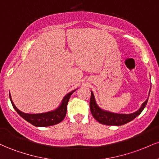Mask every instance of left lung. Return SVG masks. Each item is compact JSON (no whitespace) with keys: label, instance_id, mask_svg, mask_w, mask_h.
<instances>
[{"label":"left lung","instance_id":"8db88e82","mask_svg":"<svg viewBox=\"0 0 159 159\" xmlns=\"http://www.w3.org/2000/svg\"><path fill=\"white\" fill-rule=\"evenodd\" d=\"M149 93H150V91H149ZM147 102H148V98L142 104L141 107H140L139 110L135 111L134 113H132V114H116V113L109 112V111H104L102 109L100 108L98 106L97 104H96L94 95L92 91H91L90 107L93 116L97 120L98 123L107 125H122L132 121L134 118H136L142 112L144 107H146Z\"/></svg>","mask_w":159,"mask_h":159}]
</instances>
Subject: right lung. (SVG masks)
I'll return each mask as SVG.
<instances>
[{"label": "right lung", "instance_id": "add662e5", "mask_svg": "<svg viewBox=\"0 0 159 159\" xmlns=\"http://www.w3.org/2000/svg\"><path fill=\"white\" fill-rule=\"evenodd\" d=\"M77 90V89H76ZM76 90H72V92L69 93L64 96V98L62 100V102L60 106L56 108L55 110L49 111L46 113H42V114H25V113L21 112L19 111L16 105H14L13 102H12V98H11V95L10 93V98L11 103H12V106L14 109L16 111V112L19 114L23 119H25L26 121L30 123L34 126L36 127H46L50 126V125H54L56 124L61 123V122L65 118L66 114L67 111V104L70 98L71 95H72Z\"/></svg>", "mask_w": 159, "mask_h": 159}]
</instances>
